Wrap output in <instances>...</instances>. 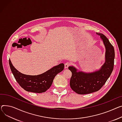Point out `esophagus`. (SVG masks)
<instances>
[{
    "label": "esophagus",
    "instance_id": "obj_1",
    "mask_svg": "<svg viewBox=\"0 0 122 122\" xmlns=\"http://www.w3.org/2000/svg\"><path fill=\"white\" fill-rule=\"evenodd\" d=\"M71 65V62H68L66 63L65 64V69L68 68Z\"/></svg>",
    "mask_w": 122,
    "mask_h": 122
}]
</instances>
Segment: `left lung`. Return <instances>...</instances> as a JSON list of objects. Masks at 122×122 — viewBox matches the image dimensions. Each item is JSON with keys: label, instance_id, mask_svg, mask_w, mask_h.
<instances>
[{"label": "left lung", "instance_id": "8db88e82", "mask_svg": "<svg viewBox=\"0 0 122 122\" xmlns=\"http://www.w3.org/2000/svg\"><path fill=\"white\" fill-rule=\"evenodd\" d=\"M97 34L100 36L106 48L105 62L101 69L93 72L85 73L77 71L73 66L68 68L72 73L70 82L71 88L78 94H87L99 91L109 77L114 68V47L106 36L100 33Z\"/></svg>", "mask_w": 122, "mask_h": 122}]
</instances>
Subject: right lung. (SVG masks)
Returning <instances> with one entry per match:
<instances>
[{
	"instance_id": "add662e5",
	"label": "right lung",
	"mask_w": 122,
	"mask_h": 122,
	"mask_svg": "<svg viewBox=\"0 0 122 122\" xmlns=\"http://www.w3.org/2000/svg\"><path fill=\"white\" fill-rule=\"evenodd\" d=\"M9 65L13 74L19 85L26 91L36 93L45 92L49 89L55 76L64 68V64L61 63L41 75L30 76L19 71L13 66L10 60Z\"/></svg>"
}]
</instances>
